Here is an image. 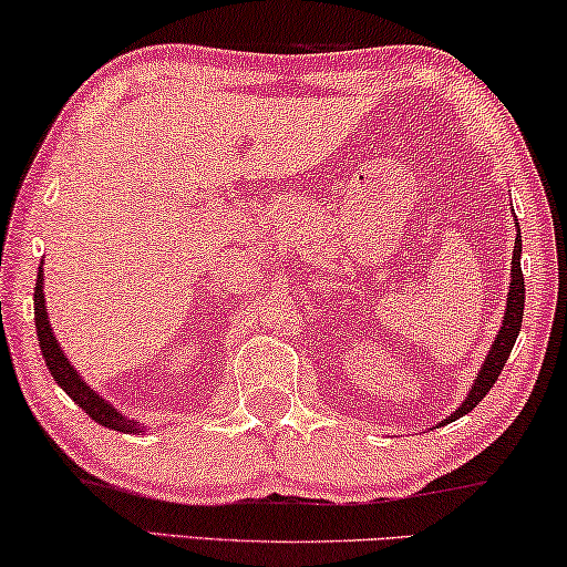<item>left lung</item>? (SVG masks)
I'll list each match as a JSON object with an SVG mask.
<instances>
[{
	"label": "left lung",
	"mask_w": 567,
	"mask_h": 567,
	"mask_svg": "<svg viewBox=\"0 0 567 567\" xmlns=\"http://www.w3.org/2000/svg\"><path fill=\"white\" fill-rule=\"evenodd\" d=\"M518 227V221H516ZM522 320H524V274H522V231L516 235L514 243V258H511V286H508V301H506V315H503V324L495 336L491 351H487L483 367H480L475 384L460 408L454 410L452 415L446 417L444 423H452L456 417L467 415L472 408H477V402L491 392V386L498 382L503 367H506L511 348H514L518 330H522Z\"/></svg>",
	"instance_id": "8db88e82"
}]
</instances>
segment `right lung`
<instances>
[{
	"mask_svg": "<svg viewBox=\"0 0 567 567\" xmlns=\"http://www.w3.org/2000/svg\"><path fill=\"white\" fill-rule=\"evenodd\" d=\"M33 305H35V332H38V340H41V353L45 359V367H49V371H51L53 382H56L61 390H64L69 398H72L76 405H80L95 423L105 425V429H113V431H123V433H142L144 425L131 421V417L123 415L118 408H113L111 402L100 398V394L92 390V386H87V382H84L80 374H76L72 361H69L64 351H61L59 340L51 330L49 312H45L43 270H38Z\"/></svg>",
	"mask_w": 567,
	"mask_h": 567,
	"instance_id": "obj_1",
	"label": "right lung"
}]
</instances>
